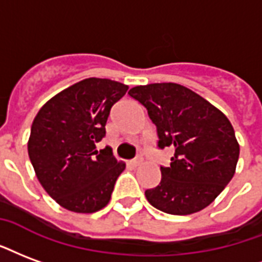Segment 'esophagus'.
<instances>
[{
	"mask_svg": "<svg viewBox=\"0 0 262 262\" xmlns=\"http://www.w3.org/2000/svg\"><path fill=\"white\" fill-rule=\"evenodd\" d=\"M129 164H130L132 166H135V168H136V166H140L141 164H143V158H141V157H139V158H135V160H132Z\"/></svg>",
	"mask_w": 262,
	"mask_h": 262,
	"instance_id": "esophagus-1",
	"label": "esophagus"
}]
</instances>
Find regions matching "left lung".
<instances>
[{
    "mask_svg": "<svg viewBox=\"0 0 262 262\" xmlns=\"http://www.w3.org/2000/svg\"><path fill=\"white\" fill-rule=\"evenodd\" d=\"M129 96L141 102L157 126L158 147H173L170 166H161L160 185L146 190L148 203L172 215L204 210L236 172L240 147L224 112L178 83L136 86Z\"/></svg>",
    "mask_w": 262,
    "mask_h": 262,
    "instance_id": "left-lung-1",
    "label": "left lung"
}]
</instances>
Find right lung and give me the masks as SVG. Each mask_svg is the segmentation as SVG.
<instances>
[{
	"label": "right lung",
	"mask_w": 262,
	"mask_h": 262,
	"mask_svg": "<svg viewBox=\"0 0 262 262\" xmlns=\"http://www.w3.org/2000/svg\"><path fill=\"white\" fill-rule=\"evenodd\" d=\"M129 86L89 77L50 98L34 118L29 158L44 190L62 208L92 214L111 200L126 164L112 152L96 150L105 136L112 105Z\"/></svg>",
	"instance_id": "1"
}]
</instances>
